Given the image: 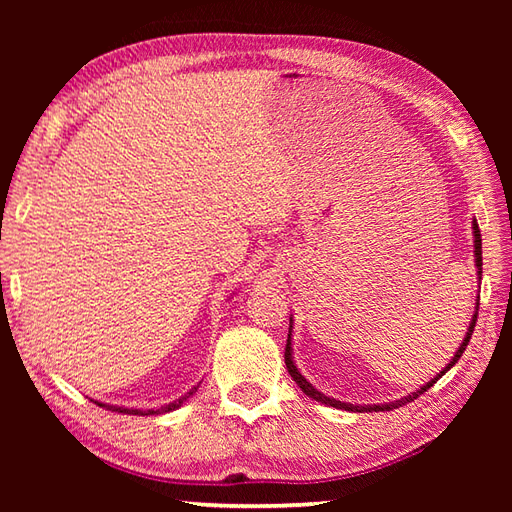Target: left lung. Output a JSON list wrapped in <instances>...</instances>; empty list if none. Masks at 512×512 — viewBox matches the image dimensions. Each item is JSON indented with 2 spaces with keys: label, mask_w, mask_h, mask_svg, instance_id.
<instances>
[{
  "label": "left lung",
  "mask_w": 512,
  "mask_h": 512,
  "mask_svg": "<svg viewBox=\"0 0 512 512\" xmlns=\"http://www.w3.org/2000/svg\"><path fill=\"white\" fill-rule=\"evenodd\" d=\"M473 235H475V266H477V275H482V235H480V226H477V222H473ZM482 279V277H480ZM477 308H480V299H477ZM475 321H477V312L473 314V321H471V325H469V332H466V339L462 341V345H460V350L455 352V356L451 358V363L447 365V369H444V372L440 374V376H436L431 380V383H427L424 387H420V391H413V394H409V396H405V398H400V400H396V402H389V405H350V402H341V400H334V398H330V396H325V394H321V391H317L314 389L306 378H303L299 372H297V367H295V363H292V350H290V334H288V343H286V352H284V358H286V367H288V374L292 376V380H295V383L301 387V391L306 396H310V398H314L317 402H323V405H330V407H336V409H345V411H356V413H363V411H391V409H398V407H402V405H407V402H411V400H416L420 394H424V391H427L429 387H433V383H436L438 378H442L444 374L449 372V369L460 361V356L464 354V350H466V345H469V341H471V334H473V330H475ZM290 330H292V325H290Z\"/></svg>",
  "instance_id": "8db88e82"
}]
</instances>
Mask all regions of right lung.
Listing matches in <instances>:
<instances>
[{
    "instance_id": "1",
    "label": "right lung",
    "mask_w": 512,
    "mask_h": 512,
    "mask_svg": "<svg viewBox=\"0 0 512 512\" xmlns=\"http://www.w3.org/2000/svg\"><path fill=\"white\" fill-rule=\"evenodd\" d=\"M198 389V387H193L187 396H182V398H178L176 402H169V405H165V407H160V409H147V411H140V409H125V407H114V405H105V402H96V405L99 407H105V409H110V411H118V413H129V416H151V413H167V411H173V409H178L184 400H187L189 396H193V391Z\"/></svg>"
}]
</instances>
